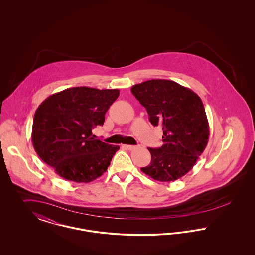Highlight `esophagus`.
Here are the masks:
<instances>
[{"label": "esophagus", "mask_w": 255, "mask_h": 255, "mask_svg": "<svg viewBox=\"0 0 255 255\" xmlns=\"http://www.w3.org/2000/svg\"><path fill=\"white\" fill-rule=\"evenodd\" d=\"M124 149H127V150H133L135 149V146L133 145H123Z\"/></svg>", "instance_id": "esophagus-1"}]
</instances>
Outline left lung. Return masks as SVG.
<instances>
[{"mask_svg": "<svg viewBox=\"0 0 255 255\" xmlns=\"http://www.w3.org/2000/svg\"><path fill=\"white\" fill-rule=\"evenodd\" d=\"M131 92L145 107L149 121L161 126L163 145L148 148L151 163L140 170L159 182L187 174L206 149L209 126L202 99L192 90L166 79L135 84Z\"/></svg>", "mask_w": 255, "mask_h": 255, "instance_id": "left-lung-1", "label": "left lung"}]
</instances>
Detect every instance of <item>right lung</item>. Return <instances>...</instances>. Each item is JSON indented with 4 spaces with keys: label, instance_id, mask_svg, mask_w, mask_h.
I'll use <instances>...</instances> for the list:
<instances>
[{
    "label": "right lung",
    "instance_id": "right-lung-1",
    "mask_svg": "<svg viewBox=\"0 0 255 255\" xmlns=\"http://www.w3.org/2000/svg\"><path fill=\"white\" fill-rule=\"evenodd\" d=\"M120 96L118 89L73 87L46 98L37 108L32 144L37 155L68 181L90 182L103 175L120 146L93 137Z\"/></svg>",
    "mask_w": 255,
    "mask_h": 255
}]
</instances>
